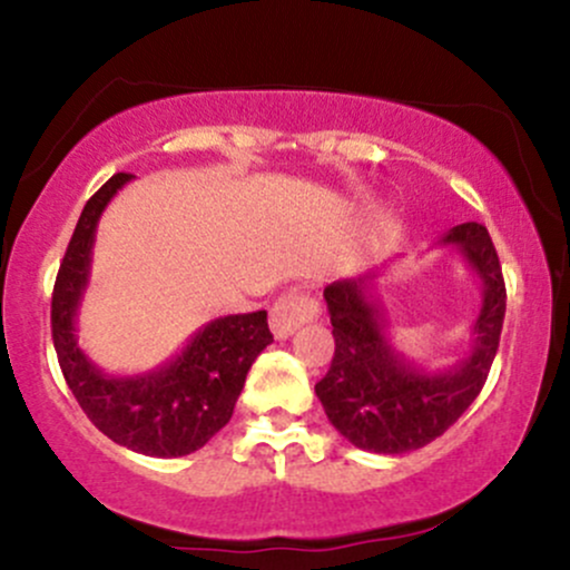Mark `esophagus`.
Listing matches in <instances>:
<instances>
[{"label": "esophagus", "mask_w": 570, "mask_h": 570, "mask_svg": "<svg viewBox=\"0 0 570 570\" xmlns=\"http://www.w3.org/2000/svg\"><path fill=\"white\" fill-rule=\"evenodd\" d=\"M320 315V304L309 293H287L274 302L272 312H268V325H272V334L277 338H287L296 334L304 323H312Z\"/></svg>", "instance_id": "esophagus-1"}]
</instances>
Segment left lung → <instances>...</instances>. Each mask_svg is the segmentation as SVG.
I'll list each match as a JSON object with an SVG mask.
<instances>
[{"label": "left lung", "mask_w": 570, "mask_h": 570, "mask_svg": "<svg viewBox=\"0 0 570 570\" xmlns=\"http://www.w3.org/2000/svg\"><path fill=\"white\" fill-rule=\"evenodd\" d=\"M441 245L458 247L482 279L474 342L452 368L425 371L390 344L385 312L371 293L376 272L336 279L323 291L336 350L315 393L331 425L361 450L404 455L431 444L488 382L507 315L501 261L482 223H460L441 236Z\"/></svg>", "instance_id": "left-lung-1"}]
</instances>
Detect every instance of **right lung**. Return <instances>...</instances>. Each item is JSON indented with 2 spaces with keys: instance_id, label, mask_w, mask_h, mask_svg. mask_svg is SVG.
<instances>
[{
  "instance_id": "add662e5",
  "label": "right lung",
  "mask_w": 570,
  "mask_h": 570,
  "mask_svg": "<svg viewBox=\"0 0 570 570\" xmlns=\"http://www.w3.org/2000/svg\"><path fill=\"white\" fill-rule=\"evenodd\" d=\"M131 177H110L82 207L53 285V347L69 390L105 436L139 455L183 458L232 420L247 371L274 336L264 309L228 315L196 331L180 355L147 374L110 376L96 368L78 347L75 320L91 272L96 223Z\"/></svg>"
}]
</instances>
